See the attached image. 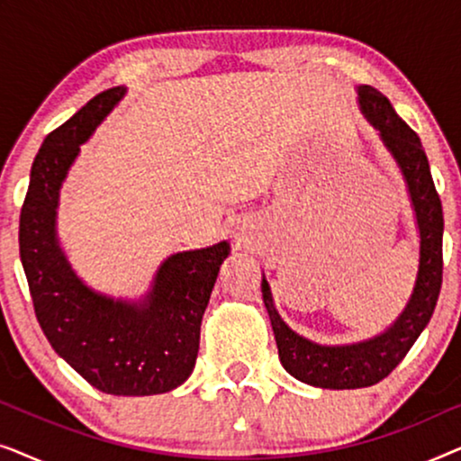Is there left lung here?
<instances>
[{"mask_svg":"<svg viewBox=\"0 0 461 461\" xmlns=\"http://www.w3.org/2000/svg\"><path fill=\"white\" fill-rule=\"evenodd\" d=\"M357 94L365 119L380 131L384 147L405 178L418 224L420 264L413 292L399 317L374 338L339 346L317 344L295 333L275 308L270 285L262 275V298L275 331L281 365L295 380L330 390L367 388L384 380L430 323L443 283V205L434 188L424 147L382 92L371 86H358Z\"/></svg>","mask_w":461,"mask_h":461,"instance_id":"8db88e82","label":"left lung"}]
</instances>
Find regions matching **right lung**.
<instances>
[{
  "label": "right lung",
  "mask_w": 461,
  "mask_h": 461,
  "mask_svg": "<svg viewBox=\"0 0 461 461\" xmlns=\"http://www.w3.org/2000/svg\"><path fill=\"white\" fill-rule=\"evenodd\" d=\"M123 94V86L98 94L43 140L31 167L18 245L37 321L59 357L106 394L149 396L178 388L193 374L201 319L230 245L166 258L140 300L111 298L75 273L56 230L60 186L81 144Z\"/></svg>",
  "instance_id": "1"
}]
</instances>
